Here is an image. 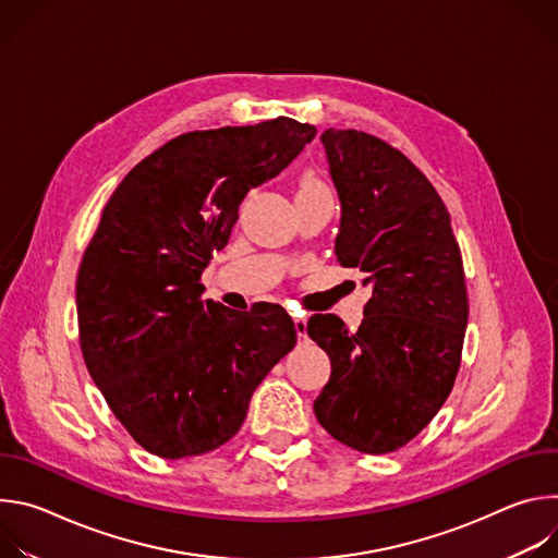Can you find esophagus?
<instances>
[{"label": "esophagus", "instance_id": "esophagus-1", "mask_svg": "<svg viewBox=\"0 0 558 558\" xmlns=\"http://www.w3.org/2000/svg\"><path fill=\"white\" fill-rule=\"evenodd\" d=\"M295 331H298V340L304 342L306 340V320H304V317H298V320H295Z\"/></svg>", "mask_w": 558, "mask_h": 558}]
</instances>
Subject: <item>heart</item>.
<instances>
[{"label":"heart","instance_id":"heart-1","mask_svg":"<svg viewBox=\"0 0 558 558\" xmlns=\"http://www.w3.org/2000/svg\"><path fill=\"white\" fill-rule=\"evenodd\" d=\"M300 192H327V187L315 177H304L300 183Z\"/></svg>","mask_w":558,"mask_h":558}]
</instances>
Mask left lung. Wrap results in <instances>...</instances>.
Returning a JSON list of instances; mask_svg holds the SVG:
<instances>
[{
	"mask_svg": "<svg viewBox=\"0 0 558 558\" xmlns=\"http://www.w3.org/2000/svg\"><path fill=\"white\" fill-rule=\"evenodd\" d=\"M320 141L342 211L336 256L373 295L355 333L333 313L306 323L331 357L313 411L344 446L392 452L452 390L468 325L461 252L444 201L400 149L357 130L329 128Z\"/></svg>",
	"mask_w": 558,
	"mask_h": 558,
	"instance_id": "left-lung-1",
	"label": "left lung"
}]
</instances>
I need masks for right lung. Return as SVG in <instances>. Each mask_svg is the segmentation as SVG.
<instances>
[{
    "instance_id": "obj_1",
    "label": "right lung",
    "mask_w": 558,
    "mask_h": 558,
    "mask_svg": "<svg viewBox=\"0 0 558 558\" xmlns=\"http://www.w3.org/2000/svg\"><path fill=\"white\" fill-rule=\"evenodd\" d=\"M315 128L289 117L187 132L130 170L76 276L86 366L147 452L205 454L241 430L250 400L295 344L280 304L203 300L250 190L278 177Z\"/></svg>"
}]
</instances>
